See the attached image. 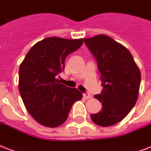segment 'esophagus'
Returning <instances> with one entry per match:
<instances>
[{"label": "esophagus", "mask_w": 151, "mask_h": 151, "mask_svg": "<svg viewBox=\"0 0 151 151\" xmlns=\"http://www.w3.org/2000/svg\"><path fill=\"white\" fill-rule=\"evenodd\" d=\"M83 97H84L85 99H89V98H91V95H90V93H88V92H85V93L83 94Z\"/></svg>", "instance_id": "esophagus-1"}]
</instances>
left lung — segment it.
<instances>
[{"mask_svg":"<svg viewBox=\"0 0 151 151\" xmlns=\"http://www.w3.org/2000/svg\"><path fill=\"white\" fill-rule=\"evenodd\" d=\"M84 41L96 60L103 87L100 94L94 96L102 103V110L91 114V118L100 126L114 125L136 104L140 71L129 50L110 37L101 34Z\"/></svg>","mask_w":151,"mask_h":151,"instance_id":"1","label":"left lung"}]
</instances>
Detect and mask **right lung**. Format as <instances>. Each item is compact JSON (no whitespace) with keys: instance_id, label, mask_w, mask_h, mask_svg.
I'll use <instances>...</instances> for the list:
<instances>
[{"instance_id":"add662e5","label":"right lung","mask_w":151,"mask_h":151,"mask_svg":"<svg viewBox=\"0 0 151 151\" xmlns=\"http://www.w3.org/2000/svg\"><path fill=\"white\" fill-rule=\"evenodd\" d=\"M83 39L48 37L35 44L19 66V89L25 106L34 120L46 127L66 122L72 106L81 92L60 84L65 59L82 45Z\"/></svg>"}]
</instances>
